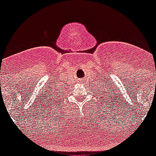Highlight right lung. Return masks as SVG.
<instances>
[{
    "label": "right lung",
    "mask_w": 156,
    "mask_h": 156,
    "mask_svg": "<svg viewBox=\"0 0 156 156\" xmlns=\"http://www.w3.org/2000/svg\"><path fill=\"white\" fill-rule=\"evenodd\" d=\"M60 93H61V92H60ZM49 97H50V98H51V99H52V95H51V94H50V95H49ZM54 97L55 98L56 96H54ZM59 97H60V96H59Z\"/></svg>",
    "instance_id": "1"
}]
</instances>
